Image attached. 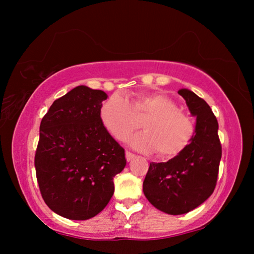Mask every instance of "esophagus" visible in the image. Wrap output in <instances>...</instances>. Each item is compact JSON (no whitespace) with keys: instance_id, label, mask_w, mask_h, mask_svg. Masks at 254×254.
I'll return each instance as SVG.
<instances>
[{"instance_id":"34e87169","label":"esophagus","mask_w":254,"mask_h":254,"mask_svg":"<svg viewBox=\"0 0 254 254\" xmlns=\"http://www.w3.org/2000/svg\"><path fill=\"white\" fill-rule=\"evenodd\" d=\"M134 157H135V154H134V153H132V152L127 151H127H126V158H127V161L132 160V159L134 158Z\"/></svg>"}]
</instances>
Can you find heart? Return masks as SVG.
Instances as JSON below:
<instances>
[{"label": "heart", "mask_w": 254, "mask_h": 254, "mask_svg": "<svg viewBox=\"0 0 254 254\" xmlns=\"http://www.w3.org/2000/svg\"><path fill=\"white\" fill-rule=\"evenodd\" d=\"M103 126L115 139L126 140L143 121L144 132L134 135L131 144L141 151H154L162 159L177 157L191 142L195 124L168 96L139 93L130 100L112 95L101 107Z\"/></svg>", "instance_id": "b5f03b06"}]
</instances>
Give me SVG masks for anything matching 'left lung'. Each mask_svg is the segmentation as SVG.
<instances>
[{
	"mask_svg": "<svg viewBox=\"0 0 254 254\" xmlns=\"http://www.w3.org/2000/svg\"><path fill=\"white\" fill-rule=\"evenodd\" d=\"M196 117L191 142L167 162H151L143 192L154 207L170 215L190 212L213 194L222 157L218 123L209 105L194 92H178Z\"/></svg>",
	"mask_w": 254,
	"mask_h": 254,
	"instance_id": "obj_1",
	"label": "left lung"
}]
</instances>
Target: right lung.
Masks as SVG:
<instances>
[{
	"label": "right lung",
	"mask_w": 254,
	"mask_h": 254,
	"mask_svg": "<svg viewBox=\"0 0 254 254\" xmlns=\"http://www.w3.org/2000/svg\"><path fill=\"white\" fill-rule=\"evenodd\" d=\"M100 89L77 86L56 100L41 120L34 156L45 203L60 216L97 215L114 192L113 178L127 165L124 149L103 126Z\"/></svg>",
	"instance_id": "add662e5"
}]
</instances>
